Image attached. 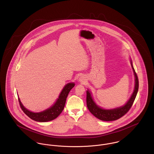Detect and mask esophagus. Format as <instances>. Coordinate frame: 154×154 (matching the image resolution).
Listing matches in <instances>:
<instances>
[{
    "instance_id": "obj_1",
    "label": "esophagus",
    "mask_w": 154,
    "mask_h": 154,
    "mask_svg": "<svg viewBox=\"0 0 154 154\" xmlns=\"http://www.w3.org/2000/svg\"><path fill=\"white\" fill-rule=\"evenodd\" d=\"M87 81L86 78L84 76H81L79 78V82H80L81 83H85Z\"/></svg>"
}]
</instances>
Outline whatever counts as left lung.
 <instances>
[{"mask_svg":"<svg viewBox=\"0 0 154 154\" xmlns=\"http://www.w3.org/2000/svg\"><path fill=\"white\" fill-rule=\"evenodd\" d=\"M130 62L132 66L133 74L134 76V86L132 95L128 101L122 106L114 109H106L99 106L94 101L92 93L89 89L87 91V105L88 110L97 119L103 121H114L117 120L124 116L131 109L136 97L138 88L139 81L137 75L133 66L132 59L130 58Z\"/></svg>","mask_w":154,"mask_h":154,"instance_id":"8db88e82","label":"left lung"}]
</instances>
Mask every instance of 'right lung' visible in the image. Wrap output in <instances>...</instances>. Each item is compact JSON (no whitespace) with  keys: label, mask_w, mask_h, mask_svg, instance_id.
<instances>
[{"label":"right lung","mask_w":154,"mask_h":154,"mask_svg":"<svg viewBox=\"0 0 154 154\" xmlns=\"http://www.w3.org/2000/svg\"><path fill=\"white\" fill-rule=\"evenodd\" d=\"M74 82L67 83L62 89L55 103L51 107L42 111L35 112L28 110L23 106L20 98L18 95L20 106L25 114L33 120L38 122H47L56 119L64 109L66 98L70 91L74 87Z\"/></svg>","instance_id":"add662e5"}]
</instances>
